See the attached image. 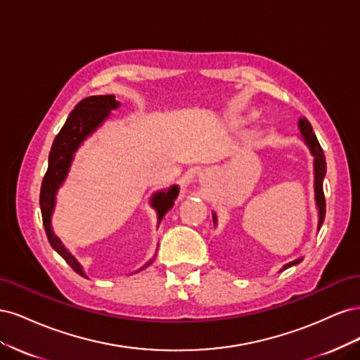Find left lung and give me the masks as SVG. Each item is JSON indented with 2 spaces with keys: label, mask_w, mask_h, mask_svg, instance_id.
<instances>
[{
  "label": "left lung",
  "mask_w": 360,
  "mask_h": 360,
  "mask_svg": "<svg viewBox=\"0 0 360 360\" xmlns=\"http://www.w3.org/2000/svg\"><path fill=\"white\" fill-rule=\"evenodd\" d=\"M299 127H300V134L304 138V141H307V144L311 150V153L314 155V168H315V200H317V205H319V212H320V222H319V228L321 226L323 221H324V214H326V198H324V192H323V179H324V174H326V159H324V155H323V148L319 143L317 136H315L314 130H312V126L311 123L308 122L307 118H300L299 120ZM214 219V216H213ZM216 221V219H214ZM300 259H296V261H291V263H288L287 266H284L285 270L294 264L300 263Z\"/></svg>",
  "instance_id": "1"
}]
</instances>
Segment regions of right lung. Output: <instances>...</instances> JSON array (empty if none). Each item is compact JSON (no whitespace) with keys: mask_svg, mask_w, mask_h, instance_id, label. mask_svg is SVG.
Instances as JSON below:
<instances>
[{"mask_svg":"<svg viewBox=\"0 0 360 360\" xmlns=\"http://www.w3.org/2000/svg\"><path fill=\"white\" fill-rule=\"evenodd\" d=\"M118 102H115L114 96H90L76 105L75 110L70 112L66 124L61 127L58 135L53 139V144L49 153V165L48 171L43 177L41 189H40V209L43 217V226L48 236L51 246L66 259V263L81 276H85L81 264L76 261L68 250L61 245L58 238L53 236L51 230V214L53 210V202H56V193L63 183L64 177L69 171L70 162L73 159L75 150L90 135L93 130L99 126L103 120L110 115L111 110H115ZM179 188L172 186L168 192L156 193L153 197V205L158 210L159 222L163 216L172 209L174 200L177 198ZM147 263L144 267H147ZM143 267V269H144Z\"/></svg>","mask_w":360,"mask_h":360,"instance_id":"right-lung-1","label":"right lung"}]
</instances>
